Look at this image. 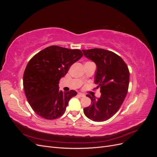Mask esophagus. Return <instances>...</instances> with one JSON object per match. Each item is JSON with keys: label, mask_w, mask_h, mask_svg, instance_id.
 Listing matches in <instances>:
<instances>
[{"label": "esophagus", "mask_w": 157, "mask_h": 157, "mask_svg": "<svg viewBox=\"0 0 157 157\" xmlns=\"http://www.w3.org/2000/svg\"><path fill=\"white\" fill-rule=\"evenodd\" d=\"M78 96H80V97H84L85 96V95L84 94H82V93H78Z\"/></svg>", "instance_id": "1"}]
</instances>
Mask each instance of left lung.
I'll return each instance as SVG.
<instances>
[{
  "instance_id": "1",
  "label": "left lung",
  "mask_w": 157,
  "mask_h": 157,
  "mask_svg": "<svg viewBox=\"0 0 157 157\" xmlns=\"http://www.w3.org/2000/svg\"><path fill=\"white\" fill-rule=\"evenodd\" d=\"M84 56L96 64L94 82L100 88L101 96L91 99V105L84 108V113L90 120L103 122L112 117L120 109L128 92L130 72L119 56L101 48L82 50Z\"/></svg>"
}]
</instances>
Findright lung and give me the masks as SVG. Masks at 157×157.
<instances>
[{
	"mask_svg": "<svg viewBox=\"0 0 157 157\" xmlns=\"http://www.w3.org/2000/svg\"><path fill=\"white\" fill-rule=\"evenodd\" d=\"M83 56L81 50L50 46L35 55L23 74V88L27 99L38 115L48 120L63 115L75 90H59V80L70 67Z\"/></svg>",
	"mask_w": 157,
	"mask_h": 157,
	"instance_id": "1",
	"label": "right lung"
}]
</instances>
